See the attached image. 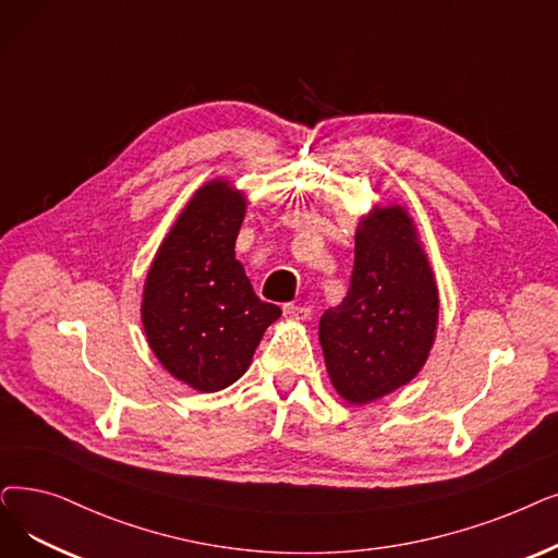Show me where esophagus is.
Returning <instances> with one entry per match:
<instances>
[{
  "mask_svg": "<svg viewBox=\"0 0 558 558\" xmlns=\"http://www.w3.org/2000/svg\"><path fill=\"white\" fill-rule=\"evenodd\" d=\"M282 312H284V317L287 319H292V322H305L307 317H310V307L307 305H296V303H287L284 307H282Z\"/></svg>",
  "mask_w": 558,
  "mask_h": 558,
  "instance_id": "1",
  "label": "esophagus"
}]
</instances>
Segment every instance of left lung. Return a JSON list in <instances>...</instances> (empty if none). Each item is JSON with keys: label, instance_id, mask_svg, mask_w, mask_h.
Returning <instances> with one entry per match:
<instances>
[{"label": "left lung", "instance_id": "8db88e82", "mask_svg": "<svg viewBox=\"0 0 558 558\" xmlns=\"http://www.w3.org/2000/svg\"><path fill=\"white\" fill-rule=\"evenodd\" d=\"M438 317V282L413 216L376 203L355 228L349 294L319 322L335 392L365 405L408 385L426 365Z\"/></svg>", "mask_w": 558, "mask_h": 558}]
</instances>
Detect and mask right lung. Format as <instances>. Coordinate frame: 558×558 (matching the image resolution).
I'll list each match as a JSON object with an SVG mask.
<instances>
[{"label":"right lung","mask_w":558,"mask_h":558,"mask_svg":"<svg viewBox=\"0 0 558 558\" xmlns=\"http://www.w3.org/2000/svg\"><path fill=\"white\" fill-rule=\"evenodd\" d=\"M248 207L226 178L205 182L168 230L145 276L141 322L161 367L198 392L246 374L280 307L255 296L234 241Z\"/></svg>","instance_id":"add662e5"}]
</instances>
